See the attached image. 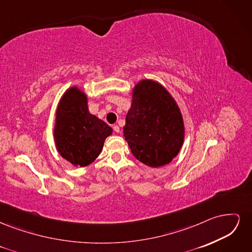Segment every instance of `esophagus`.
I'll list each match as a JSON object with an SVG mask.
<instances>
[{
  "instance_id": "esophagus-1",
  "label": "esophagus",
  "mask_w": 252,
  "mask_h": 252,
  "mask_svg": "<svg viewBox=\"0 0 252 252\" xmlns=\"http://www.w3.org/2000/svg\"><path fill=\"white\" fill-rule=\"evenodd\" d=\"M112 128H113L114 132H117V133H120V132H121V129H120V127H119L118 125H113Z\"/></svg>"
}]
</instances>
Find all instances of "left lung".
I'll return each mask as SVG.
<instances>
[{"label":"left lung","instance_id":"obj_1","mask_svg":"<svg viewBox=\"0 0 252 252\" xmlns=\"http://www.w3.org/2000/svg\"><path fill=\"white\" fill-rule=\"evenodd\" d=\"M123 132L134 158L158 168L169 164L180 152L185 138L184 120L169 91L158 82L145 79L132 89Z\"/></svg>","mask_w":252,"mask_h":252}]
</instances>
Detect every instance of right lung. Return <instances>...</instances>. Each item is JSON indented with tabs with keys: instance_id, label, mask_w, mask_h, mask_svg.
<instances>
[{
	"instance_id": "right-lung-1",
	"label": "right lung",
	"mask_w": 252,
	"mask_h": 252,
	"mask_svg": "<svg viewBox=\"0 0 252 252\" xmlns=\"http://www.w3.org/2000/svg\"><path fill=\"white\" fill-rule=\"evenodd\" d=\"M112 128L88 110V97L78 86L68 88L56 110L53 139L60 156L75 167L90 165L101 154Z\"/></svg>"
}]
</instances>
